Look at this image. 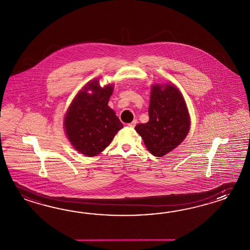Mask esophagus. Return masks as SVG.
Listing matches in <instances>:
<instances>
[{"mask_svg":"<svg viewBox=\"0 0 250 250\" xmlns=\"http://www.w3.org/2000/svg\"><path fill=\"white\" fill-rule=\"evenodd\" d=\"M136 123H137V121L134 120L133 122H130V123H128V127H130V128H134L135 126H136Z\"/></svg>","mask_w":250,"mask_h":250,"instance_id":"34e87169","label":"esophagus"}]
</instances>
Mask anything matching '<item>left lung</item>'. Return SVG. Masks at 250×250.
<instances>
[{
  "label": "left lung",
  "mask_w": 250,
  "mask_h": 250,
  "mask_svg": "<svg viewBox=\"0 0 250 250\" xmlns=\"http://www.w3.org/2000/svg\"><path fill=\"white\" fill-rule=\"evenodd\" d=\"M162 87L152 86L149 120L135 127L147 150L156 157H162L179 146L190 126L185 102L178 88L170 84Z\"/></svg>",
  "instance_id": "left-lung-1"
}]
</instances>
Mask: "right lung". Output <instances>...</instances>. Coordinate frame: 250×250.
I'll list each match as a JSON object with an SVG mask.
<instances>
[{
	"instance_id": "right-lung-1",
	"label": "right lung",
	"mask_w": 250,
	"mask_h": 250,
	"mask_svg": "<svg viewBox=\"0 0 250 250\" xmlns=\"http://www.w3.org/2000/svg\"><path fill=\"white\" fill-rule=\"evenodd\" d=\"M91 89V95L87 90ZM113 86L101 88L99 81L87 84L73 100L64 126L66 134L73 147L88 157L101 153L109 146L123 125L108 106Z\"/></svg>"
}]
</instances>
